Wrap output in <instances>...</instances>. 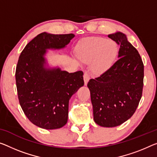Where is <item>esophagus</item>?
<instances>
[{"label": "esophagus", "mask_w": 157, "mask_h": 157, "mask_svg": "<svg viewBox=\"0 0 157 157\" xmlns=\"http://www.w3.org/2000/svg\"><path fill=\"white\" fill-rule=\"evenodd\" d=\"M83 79H84V83H85V85H87L89 79H90V74H89L88 71H86L85 72H84Z\"/></svg>", "instance_id": "34e87169"}]
</instances>
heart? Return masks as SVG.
<instances>
[{
    "mask_svg": "<svg viewBox=\"0 0 157 157\" xmlns=\"http://www.w3.org/2000/svg\"><path fill=\"white\" fill-rule=\"evenodd\" d=\"M119 52L115 42L102 37H90L77 45L76 53L81 61L90 63L93 61L92 70L95 74L107 71L114 63Z\"/></svg>",
    "mask_w": 157,
    "mask_h": 157,
    "instance_id": "heart-1",
    "label": "heart"
}]
</instances>
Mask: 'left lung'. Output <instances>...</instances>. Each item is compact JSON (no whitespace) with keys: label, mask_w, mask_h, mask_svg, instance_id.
Segmentation results:
<instances>
[{"label":"left lung","mask_w":157,"mask_h":157,"mask_svg":"<svg viewBox=\"0 0 157 157\" xmlns=\"http://www.w3.org/2000/svg\"><path fill=\"white\" fill-rule=\"evenodd\" d=\"M108 37L120 45L119 59L107 71L88 83L94 121L103 127H115L129 119L143 95L144 64L136 48L121 32Z\"/></svg>","instance_id":"left-lung-1"}]
</instances>
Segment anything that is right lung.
I'll return each mask as SVG.
<instances>
[{"mask_svg":"<svg viewBox=\"0 0 157 157\" xmlns=\"http://www.w3.org/2000/svg\"><path fill=\"white\" fill-rule=\"evenodd\" d=\"M74 37L73 33H41L19 57L15 71L19 102L29 120L42 128H59L67 124L69 99L84 85L82 71L69 73L44 67L46 50L64 48Z\"/></svg>","mask_w":157,"mask_h":157,"instance_id":"add662e5","label":"right lung"}]
</instances>
